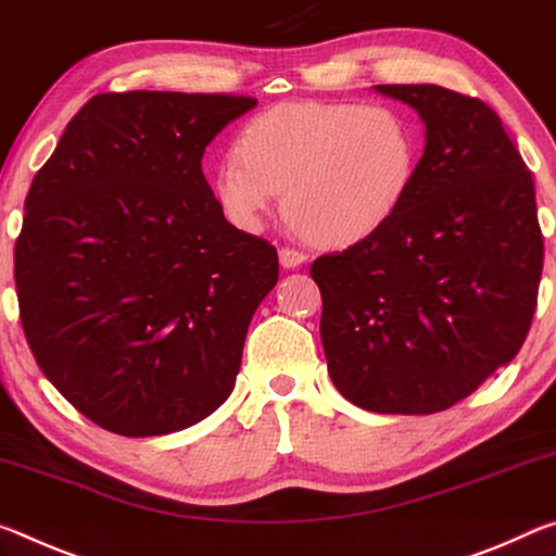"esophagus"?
<instances>
[{
  "label": "esophagus",
  "instance_id": "esophagus-1",
  "mask_svg": "<svg viewBox=\"0 0 556 556\" xmlns=\"http://www.w3.org/2000/svg\"><path fill=\"white\" fill-rule=\"evenodd\" d=\"M278 258H280V266L283 268H298L303 266V263L307 261V256L303 251H295V249H280L278 251Z\"/></svg>",
  "mask_w": 556,
  "mask_h": 556
}]
</instances>
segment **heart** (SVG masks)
<instances>
[{"mask_svg": "<svg viewBox=\"0 0 556 556\" xmlns=\"http://www.w3.org/2000/svg\"><path fill=\"white\" fill-rule=\"evenodd\" d=\"M416 125L391 105L298 100L258 113L218 162L214 197L231 224L258 231L283 193L298 229L325 245L359 243L412 194Z\"/></svg>", "mask_w": 556, "mask_h": 556, "instance_id": "1", "label": "heart"}]
</instances>
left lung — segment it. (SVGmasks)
<instances>
[{"instance_id":"left-lung-1","label":"left lung","mask_w":556,"mask_h":556,"mask_svg":"<svg viewBox=\"0 0 556 556\" xmlns=\"http://www.w3.org/2000/svg\"><path fill=\"white\" fill-rule=\"evenodd\" d=\"M426 125L412 194L375 236L311 268L340 394L377 414H435L520 352L544 241L534 181L503 121L456 90L375 86Z\"/></svg>"}]
</instances>
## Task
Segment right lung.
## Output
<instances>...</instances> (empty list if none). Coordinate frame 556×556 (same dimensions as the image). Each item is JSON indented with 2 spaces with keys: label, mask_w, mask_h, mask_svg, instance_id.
<instances>
[{
  "label": "right lung",
  "mask_w": 556,
  "mask_h": 556,
  "mask_svg": "<svg viewBox=\"0 0 556 556\" xmlns=\"http://www.w3.org/2000/svg\"><path fill=\"white\" fill-rule=\"evenodd\" d=\"M256 103L100 93L36 172L14 249L24 334L51 384L105 431L175 433L231 396L278 253L226 222L202 157Z\"/></svg>",
  "instance_id": "1"
}]
</instances>
